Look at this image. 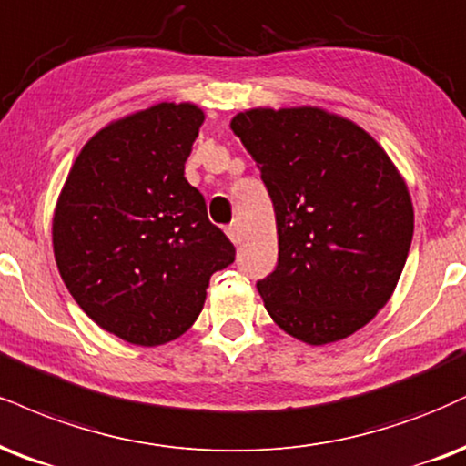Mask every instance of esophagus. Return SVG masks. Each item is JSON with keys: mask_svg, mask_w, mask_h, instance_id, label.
I'll list each match as a JSON object with an SVG mask.
<instances>
[{"mask_svg": "<svg viewBox=\"0 0 466 466\" xmlns=\"http://www.w3.org/2000/svg\"><path fill=\"white\" fill-rule=\"evenodd\" d=\"M226 234H228L229 240H232L234 245H238L240 240H243V234H240L238 223H232V226H228V228H226Z\"/></svg>", "mask_w": 466, "mask_h": 466, "instance_id": "esophagus-1", "label": "esophagus"}]
</instances>
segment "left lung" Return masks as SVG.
<instances>
[{
	"mask_svg": "<svg viewBox=\"0 0 466 466\" xmlns=\"http://www.w3.org/2000/svg\"><path fill=\"white\" fill-rule=\"evenodd\" d=\"M229 127L276 210L278 265L256 284L267 312L308 345L354 334L390 299L406 265V182L362 127L321 108H256Z\"/></svg>",
	"mask_w": 466,
	"mask_h": 466,
	"instance_id": "8db88e82",
	"label": "left lung"
}]
</instances>
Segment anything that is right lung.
I'll return each instance as SVG.
<instances>
[{
	"instance_id": "1",
	"label": "right lung",
	"mask_w": 466,
	"mask_h": 466,
	"mask_svg": "<svg viewBox=\"0 0 466 466\" xmlns=\"http://www.w3.org/2000/svg\"><path fill=\"white\" fill-rule=\"evenodd\" d=\"M204 112L158 104L84 145L54 212V256L77 306L106 332L154 347L184 334L234 245L184 162Z\"/></svg>"
}]
</instances>
